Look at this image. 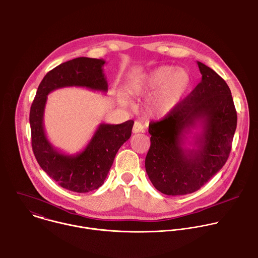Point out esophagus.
<instances>
[{
    "label": "esophagus",
    "mask_w": 258,
    "mask_h": 258,
    "mask_svg": "<svg viewBox=\"0 0 258 258\" xmlns=\"http://www.w3.org/2000/svg\"><path fill=\"white\" fill-rule=\"evenodd\" d=\"M145 132V127L144 125L140 122V121H136L134 123V127H133V133L138 134V133H144Z\"/></svg>",
    "instance_id": "obj_1"
}]
</instances>
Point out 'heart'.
I'll return each mask as SVG.
<instances>
[{
    "label": "heart",
    "mask_w": 258,
    "mask_h": 258,
    "mask_svg": "<svg viewBox=\"0 0 258 258\" xmlns=\"http://www.w3.org/2000/svg\"><path fill=\"white\" fill-rule=\"evenodd\" d=\"M192 84L188 70L171 65H161L133 79L127 90L133 95L150 96L146 108L154 116H164L180 103ZM122 102L130 98L123 95Z\"/></svg>",
    "instance_id": "b5f03b06"
}]
</instances>
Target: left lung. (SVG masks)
<instances>
[{
    "label": "left lung",
    "instance_id": "8db88e82",
    "mask_svg": "<svg viewBox=\"0 0 258 258\" xmlns=\"http://www.w3.org/2000/svg\"><path fill=\"white\" fill-rule=\"evenodd\" d=\"M201 82L159 121H151L150 149L145 167L153 186L165 195L199 190L227 162L237 127V112L227 83L210 67L197 62ZM200 124L194 150L183 139Z\"/></svg>",
    "mask_w": 258,
    "mask_h": 258
}]
</instances>
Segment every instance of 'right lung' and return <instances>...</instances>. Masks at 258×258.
Listing matches in <instances>:
<instances>
[{
	"mask_svg": "<svg viewBox=\"0 0 258 258\" xmlns=\"http://www.w3.org/2000/svg\"><path fill=\"white\" fill-rule=\"evenodd\" d=\"M103 59L79 57L49 71L41 82L30 107L31 145L42 169L62 188L88 193L101 187L112 166L118 149L132 135L134 120L120 124L101 123L84 151L76 155L61 153L52 146L44 130L47 96L54 90L82 87L106 93Z\"/></svg>",
	"mask_w": 258,
	"mask_h": 258,
	"instance_id": "obj_1",
	"label": "right lung"
}]
</instances>
